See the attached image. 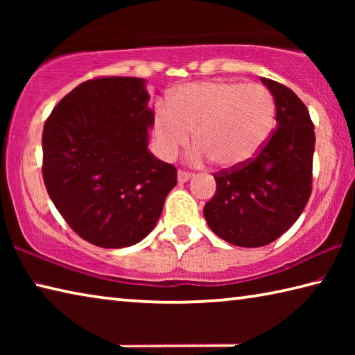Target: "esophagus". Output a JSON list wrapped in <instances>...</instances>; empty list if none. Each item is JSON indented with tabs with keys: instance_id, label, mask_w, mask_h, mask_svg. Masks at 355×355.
Instances as JSON below:
<instances>
[{
	"instance_id": "obj_1",
	"label": "esophagus",
	"mask_w": 355,
	"mask_h": 355,
	"mask_svg": "<svg viewBox=\"0 0 355 355\" xmlns=\"http://www.w3.org/2000/svg\"><path fill=\"white\" fill-rule=\"evenodd\" d=\"M177 178H178V183H186V182H188V180L192 178V173L184 172V171H178Z\"/></svg>"
}]
</instances>
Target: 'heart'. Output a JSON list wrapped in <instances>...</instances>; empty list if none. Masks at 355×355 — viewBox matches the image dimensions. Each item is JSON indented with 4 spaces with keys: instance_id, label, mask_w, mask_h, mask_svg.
<instances>
[{
    "instance_id": "b5f03b06",
    "label": "heart",
    "mask_w": 355,
    "mask_h": 355,
    "mask_svg": "<svg viewBox=\"0 0 355 355\" xmlns=\"http://www.w3.org/2000/svg\"><path fill=\"white\" fill-rule=\"evenodd\" d=\"M275 101L260 84L211 80L182 84L167 105L155 111V147L171 159L189 142H199L189 159L200 163L211 156L220 167H238L250 161L268 142L274 127Z\"/></svg>"
}]
</instances>
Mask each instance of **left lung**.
<instances>
[{
	"label": "left lung",
	"instance_id": "8db88e82",
	"mask_svg": "<svg viewBox=\"0 0 355 355\" xmlns=\"http://www.w3.org/2000/svg\"><path fill=\"white\" fill-rule=\"evenodd\" d=\"M261 83L275 101L277 130L249 163L214 173L216 194L203 208L220 239L261 248L277 239L302 214L311 194L315 131L307 107L291 89Z\"/></svg>",
	"mask_w": 355,
	"mask_h": 355
}]
</instances>
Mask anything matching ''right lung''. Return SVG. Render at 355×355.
Masks as SVG:
<instances>
[{"instance_id": "obj_1", "label": "right lung", "mask_w": 355, "mask_h": 355, "mask_svg": "<svg viewBox=\"0 0 355 355\" xmlns=\"http://www.w3.org/2000/svg\"><path fill=\"white\" fill-rule=\"evenodd\" d=\"M148 100L144 78H98L65 95L45 122L48 194L73 232L98 248L142 241L177 184L175 167L148 150Z\"/></svg>"}]
</instances>
